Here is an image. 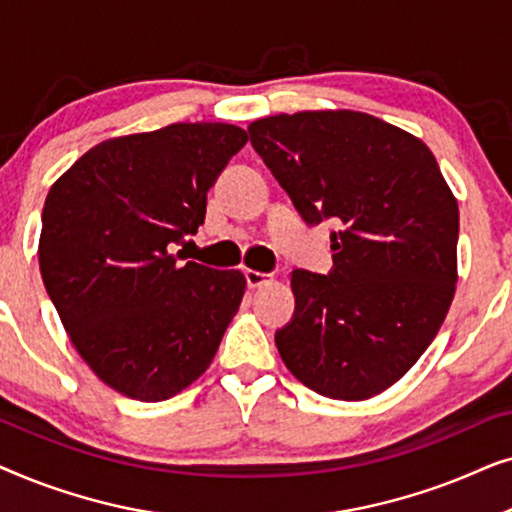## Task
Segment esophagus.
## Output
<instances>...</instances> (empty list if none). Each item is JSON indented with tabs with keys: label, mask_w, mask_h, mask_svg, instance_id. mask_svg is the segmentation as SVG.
<instances>
[{
	"label": "esophagus",
	"mask_w": 512,
	"mask_h": 512,
	"mask_svg": "<svg viewBox=\"0 0 512 512\" xmlns=\"http://www.w3.org/2000/svg\"><path fill=\"white\" fill-rule=\"evenodd\" d=\"M244 277H247L249 289H261L263 284H268L272 279V275H265V272H258V270H247L244 272Z\"/></svg>",
	"instance_id": "1"
}]
</instances>
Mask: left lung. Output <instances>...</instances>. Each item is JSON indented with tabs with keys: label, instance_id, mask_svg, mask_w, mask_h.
Instances as JSON below:
<instances>
[{
	"label": "left lung",
	"instance_id": "obj_1",
	"mask_svg": "<svg viewBox=\"0 0 512 512\" xmlns=\"http://www.w3.org/2000/svg\"><path fill=\"white\" fill-rule=\"evenodd\" d=\"M251 144L307 223L338 221L333 272H291L277 331L307 389L366 401L426 352L457 291L459 205L429 146L352 109L258 118Z\"/></svg>",
	"mask_w": 512,
	"mask_h": 512
}]
</instances>
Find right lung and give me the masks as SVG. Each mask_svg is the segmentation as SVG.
<instances>
[{"label": "right lung", "instance_id": "right-lung-1", "mask_svg": "<svg viewBox=\"0 0 512 512\" xmlns=\"http://www.w3.org/2000/svg\"><path fill=\"white\" fill-rule=\"evenodd\" d=\"M230 123H172L83 153L51 186L39 270L90 370L144 403L177 396L212 363L242 303L240 270L181 265L207 191L247 144Z\"/></svg>", "mask_w": 512, "mask_h": 512}]
</instances>
